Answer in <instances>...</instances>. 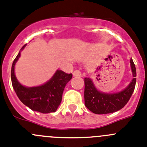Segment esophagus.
I'll use <instances>...</instances> for the list:
<instances>
[{
	"label": "esophagus",
	"instance_id": "esophagus-1",
	"mask_svg": "<svg viewBox=\"0 0 147 147\" xmlns=\"http://www.w3.org/2000/svg\"><path fill=\"white\" fill-rule=\"evenodd\" d=\"M81 72H80V71L79 70H75L73 72V76L74 77H81Z\"/></svg>",
	"mask_w": 147,
	"mask_h": 147
}]
</instances>
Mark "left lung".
<instances>
[{
    "instance_id": "left-lung-1",
    "label": "left lung",
    "mask_w": 147,
    "mask_h": 147,
    "mask_svg": "<svg viewBox=\"0 0 147 147\" xmlns=\"http://www.w3.org/2000/svg\"><path fill=\"white\" fill-rule=\"evenodd\" d=\"M130 67L133 78L129 85L117 93H105L100 92L95 87L89 78H85L84 100L85 105L89 111L96 114H106L116 112L126 105L131 97L136 83V69L133 59H130Z\"/></svg>"
}]
</instances>
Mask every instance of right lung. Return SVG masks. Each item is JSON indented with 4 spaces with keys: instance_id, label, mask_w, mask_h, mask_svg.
Returning <instances> with one entry per match:
<instances>
[{
    "instance_id": "right-lung-1",
    "label": "right lung",
    "mask_w": 147,
    "mask_h": 147,
    "mask_svg": "<svg viewBox=\"0 0 147 147\" xmlns=\"http://www.w3.org/2000/svg\"><path fill=\"white\" fill-rule=\"evenodd\" d=\"M26 45H25L21 48L13 61L11 71L13 88L20 100L32 111L42 113H53L60 105L64 88L67 83L72 79V75L58 69L53 76L43 85L34 87L22 86L16 78L14 66L20 56V52Z\"/></svg>"
}]
</instances>
